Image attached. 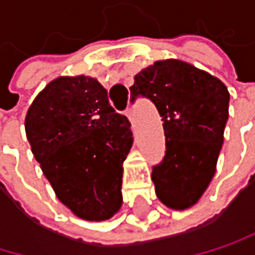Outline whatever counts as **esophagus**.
Masks as SVG:
<instances>
[{"mask_svg":"<svg viewBox=\"0 0 255 255\" xmlns=\"http://www.w3.org/2000/svg\"><path fill=\"white\" fill-rule=\"evenodd\" d=\"M124 115H125L127 118H128V121L133 124V110H131V109H127V110L124 112Z\"/></svg>","mask_w":255,"mask_h":255,"instance_id":"esophagus-1","label":"esophagus"}]
</instances>
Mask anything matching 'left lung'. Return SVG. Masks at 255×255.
<instances>
[{"instance_id":"left-lung-1","label":"left lung","mask_w":255,"mask_h":255,"mask_svg":"<svg viewBox=\"0 0 255 255\" xmlns=\"http://www.w3.org/2000/svg\"><path fill=\"white\" fill-rule=\"evenodd\" d=\"M130 92L133 101L148 98L163 121L166 151L151 173L157 199L171 210L193 207L216 173L228 121L227 85L185 61L162 59L134 76Z\"/></svg>"}]
</instances>
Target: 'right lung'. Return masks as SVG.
<instances>
[{
  "mask_svg": "<svg viewBox=\"0 0 255 255\" xmlns=\"http://www.w3.org/2000/svg\"><path fill=\"white\" fill-rule=\"evenodd\" d=\"M24 125L44 176L75 216L101 222L119 211L133 133L96 78L50 81L28 107Z\"/></svg>",
  "mask_w": 255,
  "mask_h": 255,
  "instance_id": "1",
  "label": "right lung"
}]
</instances>
